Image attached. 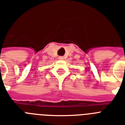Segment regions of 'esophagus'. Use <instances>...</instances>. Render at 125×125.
<instances>
[{
  "label": "esophagus",
  "mask_w": 125,
  "mask_h": 125,
  "mask_svg": "<svg viewBox=\"0 0 125 125\" xmlns=\"http://www.w3.org/2000/svg\"><path fill=\"white\" fill-rule=\"evenodd\" d=\"M58 58H59V60H63V56H59Z\"/></svg>",
  "instance_id": "esophagus-1"
}]
</instances>
